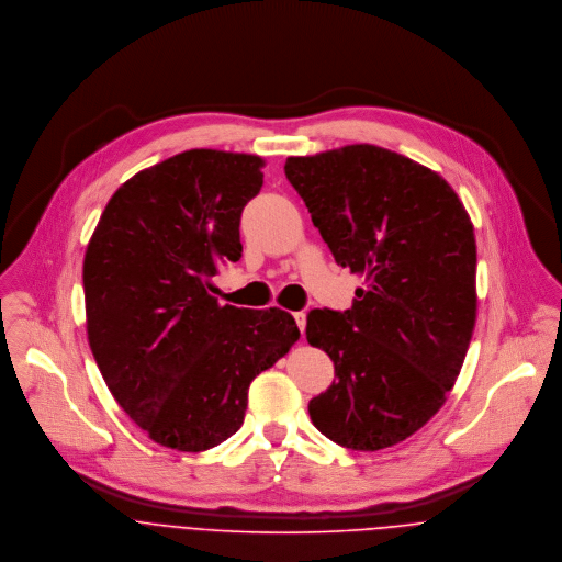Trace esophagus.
Wrapping results in <instances>:
<instances>
[{
    "label": "esophagus",
    "mask_w": 562,
    "mask_h": 562,
    "mask_svg": "<svg viewBox=\"0 0 562 562\" xmlns=\"http://www.w3.org/2000/svg\"><path fill=\"white\" fill-rule=\"evenodd\" d=\"M294 321L299 324L301 333H305V326H307V314H305V312H296V314H294Z\"/></svg>",
    "instance_id": "34e87169"
}]
</instances>
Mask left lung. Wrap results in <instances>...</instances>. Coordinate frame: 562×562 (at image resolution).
Here are the masks:
<instances>
[{
	"label": "left lung",
	"mask_w": 562,
	"mask_h": 562,
	"mask_svg": "<svg viewBox=\"0 0 562 562\" xmlns=\"http://www.w3.org/2000/svg\"><path fill=\"white\" fill-rule=\"evenodd\" d=\"M337 266L366 279L346 312L312 310L307 341L333 366L314 426L361 452L396 446L446 402L476 324L474 225L435 170L374 145L288 158Z\"/></svg>",
	"instance_id": "1"
}]
</instances>
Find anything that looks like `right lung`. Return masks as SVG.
<instances>
[{"instance_id":"add662e5","label":"right lung","mask_w":562,"mask_h":562,"mask_svg":"<svg viewBox=\"0 0 562 562\" xmlns=\"http://www.w3.org/2000/svg\"><path fill=\"white\" fill-rule=\"evenodd\" d=\"M263 160L190 149L108 201L83 257L86 330L121 408L164 448L203 452L244 422L252 379L301 337L277 307L218 305L210 279L241 257Z\"/></svg>"}]
</instances>
